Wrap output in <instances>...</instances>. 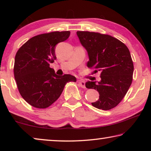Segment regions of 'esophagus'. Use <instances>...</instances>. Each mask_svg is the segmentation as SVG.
<instances>
[{
    "mask_svg": "<svg viewBox=\"0 0 151 151\" xmlns=\"http://www.w3.org/2000/svg\"><path fill=\"white\" fill-rule=\"evenodd\" d=\"M78 85L82 88H85V81L81 79V80L78 81Z\"/></svg>",
    "mask_w": 151,
    "mask_h": 151,
    "instance_id": "esophagus-1",
    "label": "esophagus"
}]
</instances>
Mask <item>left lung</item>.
<instances>
[{"mask_svg": "<svg viewBox=\"0 0 151 151\" xmlns=\"http://www.w3.org/2000/svg\"><path fill=\"white\" fill-rule=\"evenodd\" d=\"M81 43L87 50L86 63L94 73L101 71L98 83L88 81L87 88L96 90L99 99L92 105L107 111L121 103L131 85L134 65L129 48L121 40L108 35L88 31H77Z\"/></svg>", "mask_w": 151, "mask_h": 151, "instance_id": "obj_1", "label": "left lung"}]
</instances>
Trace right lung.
<instances>
[{
    "label": "right lung",
    "instance_id": "add662e5",
    "mask_svg": "<svg viewBox=\"0 0 151 151\" xmlns=\"http://www.w3.org/2000/svg\"><path fill=\"white\" fill-rule=\"evenodd\" d=\"M70 34V31H55L37 35L18 50L14 78L20 95L32 106H50L59 98L66 83L76 81L70 75H57L50 67V63L57 58L55 46L66 40Z\"/></svg>",
    "mask_w": 151,
    "mask_h": 151
}]
</instances>
